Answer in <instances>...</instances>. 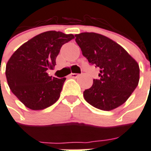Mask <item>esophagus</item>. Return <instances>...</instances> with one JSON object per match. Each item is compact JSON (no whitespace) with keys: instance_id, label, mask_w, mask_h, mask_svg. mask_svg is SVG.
<instances>
[{"instance_id":"1","label":"esophagus","mask_w":151,"mask_h":151,"mask_svg":"<svg viewBox=\"0 0 151 151\" xmlns=\"http://www.w3.org/2000/svg\"><path fill=\"white\" fill-rule=\"evenodd\" d=\"M78 76V73H70V78H76Z\"/></svg>"}]
</instances>
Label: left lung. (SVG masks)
I'll return each mask as SVG.
<instances>
[{"mask_svg": "<svg viewBox=\"0 0 151 151\" xmlns=\"http://www.w3.org/2000/svg\"><path fill=\"white\" fill-rule=\"evenodd\" d=\"M82 55L100 69L99 78L83 92L85 100L101 110H114L127 101L139 81L137 61L121 45L95 33L75 35Z\"/></svg>", "mask_w": 151, "mask_h": 151, "instance_id": "obj_1", "label": "left lung"}]
</instances>
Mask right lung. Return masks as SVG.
Wrapping results in <instances>:
<instances>
[{"label": "right lung", "mask_w": 151, "mask_h": 151, "mask_svg": "<svg viewBox=\"0 0 151 151\" xmlns=\"http://www.w3.org/2000/svg\"><path fill=\"white\" fill-rule=\"evenodd\" d=\"M73 38V34L47 31L30 39L11 56L5 70L8 85L25 106L43 110L58 100L66 78H52L46 71L55 66L61 46Z\"/></svg>", "instance_id": "obj_1"}]
</instances>
